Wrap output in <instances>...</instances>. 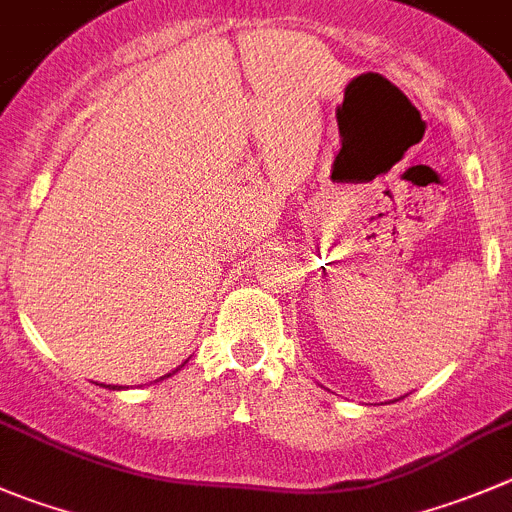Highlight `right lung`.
Here are the masks:
<instances>
[{
	"mask_svg": "<svg viewBox=\"0 0 512 512\" xmlns=\"http://www.w3.org/2000/svg\"><path fill=\"white\" fill-rule=\"evenodd\" d=\"M175 372H178V369H175ZM168 377H170V374H168ZM113 389H118V387H113Z\"/></svg>",
	"mask_w": 512,
	"mask_h": 512,
	"instance_id": "1",
	"label": "right lung"
}]
</instances>
